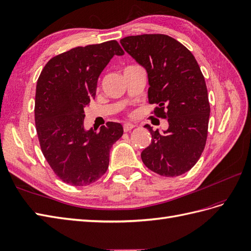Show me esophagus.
Listing matches in <instances>:
<instances>
[{"instance_id": "esophagus-1", "label": "esophagus", "mask_w": 251, "mask_h": 251, "mask_svg": "<svg viewBox=\"0 0 251 251\" xmlns=\"http://www.w3.org/2000/svg\"><path fill=\"white\" fill-rule=\"evenodd\" d=\"M136 126H134L133 124H130V123H126V124H124L123 125V129H124V131L125 132H127V131H130L132 128H134Z\"/></svg>"}]
</instances>
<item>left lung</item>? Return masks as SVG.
<instances>
[{"label": "left lung", "mask_w": 251, "mask_h": 251, "mask_svg": "<svg viewBox=\"0 0 251 251\" xmlns=\"http://www.w3.org/2000/svg\"><path fill=\"white\" fill-rule=\"evenodd\" d=\"M120 42L146 70L149 101L157 105L153 114L169 122L163 133L144 126L151 143L141 153L142 161L161 176H180L196 164L207 142L210 104L201 68L190 50L168 35L129 36Z\"/></svg>", "instance_id": "left-lung-1"}]
</instances>
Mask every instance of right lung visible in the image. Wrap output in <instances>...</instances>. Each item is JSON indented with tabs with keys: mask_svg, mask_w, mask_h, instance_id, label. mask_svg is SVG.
<instances>
[{
	"mask_svg": "<svg viewBox=\"0 0 251 251\" xmlns=\"http://www.w3.org/2000/svg\"><path fill=\"white\" fill-rule=\"evenodd\" d=\"M114 55H124L118 41L77 47L50 59L37 80L35 124L44 158L60 180L89 185L105 174L113 143L123 136L120 123L100 131L83 129V109L95 98L101 71Z\"/></svg>",
	"mask_w": 251,
	"mask_h": 251,
	"instance_id": "1",
	"label": "right lung"
}]
</instances>
